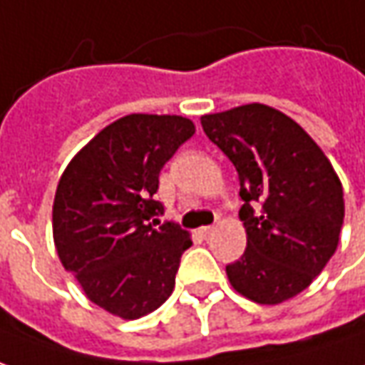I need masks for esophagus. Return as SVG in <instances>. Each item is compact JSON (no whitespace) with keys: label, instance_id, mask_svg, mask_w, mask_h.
Instances as JSON below:
<instances>
[{"label":"esophagus","instance_id":"1","mask_svg":"<svg viewBox=\"0 0 365 365\" xmlns=\"http://www.w3.org/2000/svg\"><path fill=\"white\" fill-rule=\"evenodd\" d=\"M214 225H205V227H200V230H197V234L202 235L203 240H207V237H210V235L214 234Z\"/></svg>","mask_w":365,"mask_h":365}]
</instances>
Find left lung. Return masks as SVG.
<instances>
[{
    "mask_svg": "<svg viewBox=\"0 0 365 365\" xmlns=\"http://www.w3.org/2000/svg\"><path fill=\"white\" fill-rule=\"evenodd\" d=\"M205 135L234 163L247 234L225 266L230 284L257 304H282L326 267L344 224V190L318 143L286 113L247 103L202 118Z\"/></svg>",
    "mask_w": 365,
    "mask_h": 365,
    "instance_id": "8db88e82",
    "label": "left lung"
}]
</instances>
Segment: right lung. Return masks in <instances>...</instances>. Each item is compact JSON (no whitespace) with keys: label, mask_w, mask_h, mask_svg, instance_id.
<instances>
[{"label":"right lung","mask_w":365,"mask_h":365,"mask_svg":"<svg viewBox=\"0 0 365 365\" xmlns=\"http://www.w3.org/2000/svg\"><path fill=\"white\" fill-rule=\"evenodd\" d=\"M195 133L182 115L131 113L99 131L69 162L53 200L59 259L86 296L123 319H138L172 296L190 234L153 195L160 172Z\"/></svg>","instance_id":"right-lung-1"}]
</instances>
